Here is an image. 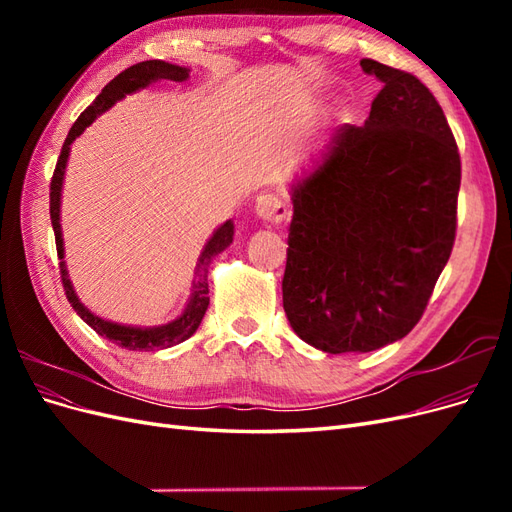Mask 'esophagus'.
<instances>
[{"instance_id": "1", "label": "esophagus", "mask_w": 512, "mask_h": 512, "mask_svg": "<svg viewBox=\"0 0 512 512\" xmlns=\"http://www.w3.org/2000/svg\"><path fill=\"white\" fill-rule=\"evenodd\" d=\"M256 215L262 222H269V224H280L286 220L288 215V205L282 194H275V192H267V194H260L256 198Z\"/></svg>"}]
</instances>
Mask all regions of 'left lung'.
<instances>
[{
	"label": "left lung",
	"instance_id": "1",
	"mask_svg": "<svg viewBox=\"0 0 512 512\" xmlns=\"http://www.w3.org/2000/svg\"><path fill=\"white\" fill-rule=\"evenodd\" d=\"M382 83L290 188L284 312L329 354L371 352L421 320L453 252L461 160L442 106L414 74L361 59Z\"/></svg>",
	"mask_w": 512,
	"mask_h": 512
}]
</instances>
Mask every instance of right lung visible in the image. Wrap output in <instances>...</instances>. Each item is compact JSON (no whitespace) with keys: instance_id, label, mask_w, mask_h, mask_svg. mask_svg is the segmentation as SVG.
<instances>
[{"instance_id":"1","label":"right lung","mask_w":512,"mask_h":512,"mask_svg":"<svg viewBox=\"0 0 512 512\" xmlns=\"http://www.w3.org/2000/svg\"><path fill=\"white\" fill-rule=\"evenodd\" d=\"M190 76L188 68H181L175 64H168V61L160 59H149L141 61V64H134L128 70H123L117 74L115 79L108 83L102 94L94 100V104L87 106L81 113V117L74 121V126L70 128L66 143L61 147L59 160L55 166V173L51 179V224L55 232V245H57V256H59V273H61V282H64L66 297L70 305L74 307V312L79 314L91 329H94L98 335L111 339L113 344L126 348V350H156V348H170L177 346L185 339L192 337L198 329L200 320H203L207 307H209V282H207V273L213 256H218L224 252L226 247L232 243V235H235V224L230 220L224 222L218 230L213 232V237L207 241L203 254L198 258L196 265V277L192 284V297L188 301V307L183 309V314L175 318L168 324H160V327H128V324H117L111 320H104L96 316L94 312L81 303V299L76 297V292L72 288V282L68 280V269L64 262V239H61V224H59V205H61V185H64V175H66V164L70 156V145L74 143L76 136H81L87 126H91L102 115L108 111L117 100L126 98L128 94H134L138 89H145L147 85L156 83V81H185Z\"/></svg>"}]
</instances>
